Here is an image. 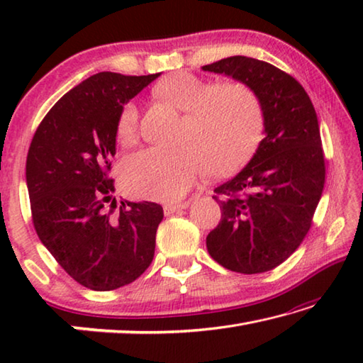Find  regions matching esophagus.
<instances>
[{
	"mask_svg": "<svg viewBox=\"0 0 363 363\" xmlns=\"http://www.w3.org/2000/svg\"><path fill=\"white\" fill-rule=\"evenodd\" d=\"M187 206H189V201H182V203H167L163 206V210H164V214H173L176 211L184 210V208Z\"/></svg>",
	"mask_w": 363,
	"mask_h": 363,
	"instance_id": "obj_1",
	"label": "esophagus"
}]
</instances>
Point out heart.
<instances>
[{"instance_id":"heart-1","label":"heart","mask_w":363,"mask_h":363,"mask_svg":"<svg viewBox=\"0 0 363 363\" xmlns=\"http://www.w3.org/2000/svg\"><path fill=\"white\" fill-rule=\"evenodd\" d=\"M157 97L186 112L174 149H145L121 163V181L134 196L169 201L181 199L196 177L230 173L247 162L259 144L264 110L259 97L245 83L214 84L189 72H177L155 88ZM139 110L133 101L120 108L115 134L123 145L138 138Z\"/></svg>"}]
</instances>
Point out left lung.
I'll list each match as a JSON object with an SVG mask.
<instances>
[{
    "label": "left lung",
    "mask_w": 363,
    "mask_h": 363,
    "mask_svg": "<svg viewBox=\"0 0 363 363\" xmlns=\"http://www.w3.org/2000/svg\"><path fill=\"white\" fill-rule=\"evenodd\" d=\"M201 69L248 84L262 104L266 131L247 167L214 189L223 214L206 237L208 253L233 272H267L303 243L323 192L315 108L296 78L264 60L232 56Z\"/></svg>",
    "instance_id": "8db88e82"
}]
</instances>
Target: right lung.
<instances>
[{
	"instance_id": "1",
	"label": "right lung",
	"mask_w": 363,
	"mask_h": 363,
	"mask_svg": "<svg viewBox=\"0 0 363 363\" xmlns=\"http://www.w3.org/2000/svg\"><path fill=\"white\" fill-rule=\"evenodd\" d=\"M158 77L101 72L54 104L27 155L32 220L41 243L70 277L89 290L133 284L150 266L163 208L121 201L113 179L120 108Z\"/></svg>"
}]
</instances>
